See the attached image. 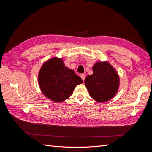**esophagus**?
Returning <instances> with one entry per match:
<instances>
[{
    "instance_id": "1",
    "label": "esophagus",
    "mask_w": 152,
    "mask_h": 152,
    "mask_svg": "<svg viewBox=\"0 0 152 152\" xmlns=\"http://www.w3.org/2000/svg\"><path fill=\"white\" fill-rule=\"evenodd\" d=\"M80 77L82 78V79L83 80H84L85 78H86V74H85V73H82V74L80 75Z\"/></svg>"
}]
</instances>
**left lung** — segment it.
<instances>
[{"instance_id": "8db88e82", "label": "left lung", "mask_w": 152, "mask_h": 152, "mask_svg": "<svg viewBox=\"0 0 152 152\" xmlns=\"http://www.w3.org/2000/svg\"><path fill=\"white\" fill-rule=\"evenodd\" d=\"M93 73L87 76L85 85L91 98L98 102H105L115 95L119 78L115 70L108 62L96 63Z\"/></svg>"}]
</instances>
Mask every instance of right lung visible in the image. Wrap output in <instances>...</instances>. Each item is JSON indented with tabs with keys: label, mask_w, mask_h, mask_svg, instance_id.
Here are the masks:
<instances>
[{
	"label": "right lung",
	"mask_w": 152,
	"mask_h": 152,
	"mask_svg": "<svg viewBox=\"0 0 152 152\" xmlns=\"http://www.w3.org/2000/svg\"><path fill=\"white\" fill-rule=\"evenodd\" d=\"M82 82L80 77L65 66L62 59L58 58L44 63L39 74L41 91L54 102H61L68 98L75 87Z\"/></svg>",
	"instance_id": "add662e5"
}]
</instances>
